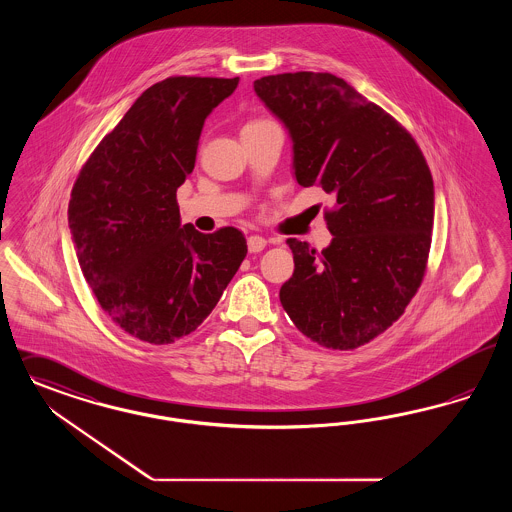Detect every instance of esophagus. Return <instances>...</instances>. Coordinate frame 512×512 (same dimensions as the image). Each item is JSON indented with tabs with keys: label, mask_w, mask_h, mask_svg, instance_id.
Here are the masks:
<instances>
[{
	"label": "esophagus",
	"mask_w": 512,
	"mask_h": 512,
	"mask_svg": "<svg viewBox=\"0 0 512 512\" xmlns=\"http://www.w3.org/2000/svg\"><path fill=\"white\" fill-rule=\"evenodd\" d=\"M266 247V240L263 236H249L247 238V249L249 253H259Z\"/></svg>",
	"instance_id": "1"
}]
</instances>
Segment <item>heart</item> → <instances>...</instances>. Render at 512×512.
I'll use <instances>...</instances> for the list:
<instances>
[{"instance_id": "obj_1", "label": "heart", "mask_w": 512, "mask_h": 512, "mask_svg": "<svg viewBox=\"0 0 512 512\" xmlns=\"http://www.w3.org/2000/svg\"><path fill=\"white\" fill-rule=\"evenodd\" d=\"M255 122H259V120H255Z\"/></svg>"}]
</instances>
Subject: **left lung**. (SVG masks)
<instances>
[{
	"label": "left lung",
	"mask_w": 512,
	"mask_h": 512,
	"mask_svg": "<svg viewBox=\"0 0 512 512\" xmlns=\"http://www.w3.org/2000/svg\"><path fill=\"white\" fill-rule=\"evenodd\" d=\"M293 139L295 179L335 198L322 253L295 238L280 301L320 347L354 350L404 314L432 242L434 184L408 129L329 72H287L253 83Z\"/></svg>",
	"instance_id": "obj_1"
}]
</instances>
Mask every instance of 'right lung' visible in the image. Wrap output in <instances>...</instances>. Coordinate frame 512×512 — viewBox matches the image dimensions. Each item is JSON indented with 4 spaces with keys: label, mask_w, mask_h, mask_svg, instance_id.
Wrapping results in <instances>:
<instances>
[{
    "label": "right lung",
    "mask_w": 512,
    "mask_h": 512,
    "mask_svg": "<svg viewBox=\"0 0 512 512\" xmlns=\"http://www.w3.org/2000/svg\"><path fill=\"white\" fill-rule=\"evenodd\" d=\"M238 78L171 76L148 87L80 169L68 225L83 278L110 320L150 345L198 328L246 259L244 234L181 226L205 118Z\"/></svg>",
    "instance_id": "right-lung-1"
}]
</instances>
